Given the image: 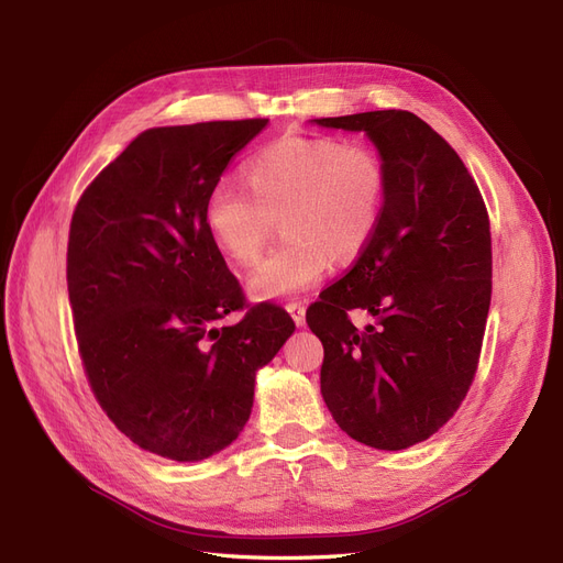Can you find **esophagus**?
<instances>
[{
    "instance_id": "obj_1",
    "label": "esophagus",
    "mask_w": 563,
    "mask_h": 563,
    "mask_svg": "<svg viewBox=\"0 0 563 563\" xmlns=\"http://www.w3.org/2000/svg\"><path fill=\"white\" fill-rule=\"evenodd\" d=\"M286 310L291 312V317H294V321H296V327H305V305L302 302H288L286 305Z\"/></svg>"
}]
</instances>
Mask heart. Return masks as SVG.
Returning <instances> with one entry per match:
<instances>
[{
    "label": "heart",
    "instance_id": "obj_1",
    "mask_svg": "<svg viewBox=\"0 0 563 563\" xmlns=\"http://www.w3.org/2000/svg\"><path fill=\"white\" fill-rule=\"evenodd\" d=\"M244 178L246 187L230 180L211 187L203 225L228 258L251 265L284 216V246L249 277V294L258 300L308 291L331 258H356L380 225L387 174L371 147L286 135L246 162Z\"/></svg>",
    "mask_w": 563,
    "mask_h": 563
}]
</instances>
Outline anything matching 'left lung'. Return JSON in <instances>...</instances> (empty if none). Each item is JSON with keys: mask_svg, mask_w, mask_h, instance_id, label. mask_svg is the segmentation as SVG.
<instances>
[{"mask_svg": "<svg viewBox=\"0 0 563 563\" xmlns=\"http://www.w3.org/2000/svg\"><path fill=\"white\" fill-rule=\"evenodd\" d=\"M364 131L387 174L380 225L343 279L310 305L321 397L338 428L380 451L430 439L479 364L490 308V225L455 150L406 110L312 119ZM350 309L377 319L364 330Z\"/></svg>", "mask_w": 563, "mask_h": 563, "instance_id": "obj_1", "label": "left lung"}]
</instances>
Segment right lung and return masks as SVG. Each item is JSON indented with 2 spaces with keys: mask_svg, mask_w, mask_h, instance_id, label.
Wrapping results in <instances>:
<instances>
[{
  "mask_svg": "<svg viewBox=\"0 0 563 563\" xmlns=\"http://www.w3.org/2000/svg\"><path fill=\"white\" fill-rule=\"evenodd\" d=\"M267 119L147 129L84 190L67 242V294L89 385L141 449L197 463L251 416L255 373L294 319L244 294L203 225V203Z\"/></svg>",
  "mask_w": 563,
  "mask_h": 563,
  "instance_id": "add662e5",
  "label": "right lung"
}]
</instances>
